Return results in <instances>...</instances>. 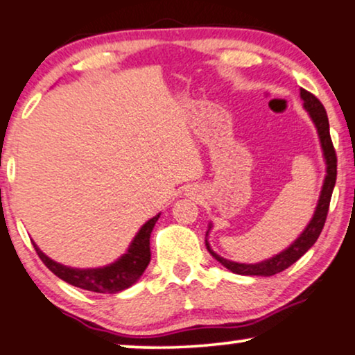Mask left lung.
<instances>
[{"label":"left lung","instance_id":"1","mask_svg":"<svg viewBox=\"0 0 355 355\" xmlns=\"http://www.w3.org/2000/svg\"><path fill=\"white\" fill-rule=\"evenodd\" d=\"M300 96H302L303 100V107L308 111L309 118H311V121L316 125L318 136H320V142H321L322 155H324V160H326V177L321 188L320 200H318L316 211L315 214H313L311 221H309L308 226L304 227V231L300 234L298 239L295 241L288 249L282 250L280 254L273 255V257L267 260H262V262L259 263H239V262H232V260L224 259L221 255L214 252V250H211L208 239H206L205 241L206 249L209 250V254L213 255L221 266L226 267L227 270L234 272L237 275L270 277V275H275V273L284 272L285 268L293 266V263L297 262V260L302 257V255L306 252L313 244H315L318 237L321 234L322 227H324L327 209H329L331 196H333V190L336 185V175H338V157H336L333 141H331V136H329V121H327L324 106L321 105V101L318 100L313 93H309L303 88L300 89ZM209 230H211V224H209ZM208 232H206V236H208Z\"/></svg>","mask_w":355,"mask_h":355}]
</instances>
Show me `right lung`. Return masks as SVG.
I'll list each match as a JSON object with an SVG mask.
<instances>
[{
  "label": "right lung",
  "instance_id": "add662e5",
  "mask_svg": "<svg viewBox=\"0 0 355 355\" xmlns=\"http://www.w3.org/2000/svg\"><path fill=\"white\" fill-rule=\"evenodd\" d=\"M160 213L149 219L139 230L134 241L129 245L128 252L121 255L116 262L100 268H71L55 260L49 259L46 254L34 244L37 255L46 263V267L67 284L78 288L96 291V293H119L136 284L150 262V232L154 230Z\"/></svg>",
  "mask_w": 355,
  "mask_h": 355
}]
</instances>
